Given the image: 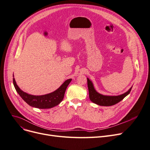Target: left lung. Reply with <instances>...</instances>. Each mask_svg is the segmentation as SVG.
Here are the masks:
<instances>
[{"instance_id":"8db88e82","label":"left lung","mask_w":150,"mask_h":150,"mask_svg":"<svg viewBox=\"0 0 150 150\" xmlns=\"http://www.w3.org/2000/svg\"><path fill=\"white\" fill-rule=\"evenodd\" d=\"M88 88L89 90V96L90 100L93 102L101 106H111L116 104L122 100L125 97L127 96L132 89L131 87L126 93L120 96H103L98 93L95 90L93 84L88 79Z\"/></svg>"}]
</instances>
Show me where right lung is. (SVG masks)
<instances>
[{"label":"right lung","mask_w":150,"mask_h":150,"mask_svg":"<svg viewBox=\"0 0 150 150\" xmlns=\"http://www.w3.org/2000/svg\"><path fill=\"white\" fill-rule=\"evenodd\" d=\"M71 81V79L66 80L59 88L51 93L43 96H33L23 92L18 86L14 78L13 79L15 89L21 98L30 106L42 109L51 108L59 104L64 99L65 92Z\"/></svg>","instance_id":"1"}]
</instances>
